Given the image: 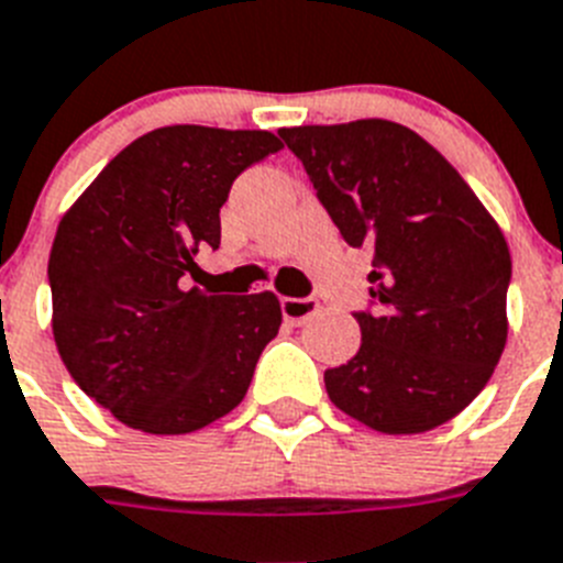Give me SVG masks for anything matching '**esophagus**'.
I'll use <instances>...</instances> for the list:
<instances>
[{
    "instance_id": "34e87169",
    "label": "esophagus",
    "mask_w": 563,
    "mask_h": 563,
    "mask_svg": "<svg viewBox=\"0 0 563 563\" xmlns=\"http://www.w3.org/2000/svg\"><path fill=\"white\" fill-rule=\"evenodd\" d=\"M320 309V303L314 297H283L280 300V311L283 318L289 320L291 325H303L306 320L314 318Z\"/></svg>"
}]
</instances>
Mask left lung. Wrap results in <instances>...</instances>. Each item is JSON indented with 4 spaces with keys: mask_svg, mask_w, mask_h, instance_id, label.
<instances>
[{
    "mask_svg": "<svg viewBox=\"0 0 563 563\" xmlns=\"http://www.w3.org/2000/svg\"><path fill=\"white\" fill-rule=\"evenodd\" d=\"M352 249H372L361 349L325 369L338 409L429 432L478 398L507 343V240L464 177L389 120L280 129Z\"/></svg>",
    "mask_w": 563,
    "mask_h": 563,
    "instance_id": "left-lung-1",
    "label": "left lung"
}]
</instances>
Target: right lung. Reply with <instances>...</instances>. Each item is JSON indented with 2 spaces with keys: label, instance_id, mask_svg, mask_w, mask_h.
<instances>
[{
  "label": "right lung",
  "instance_id": "right-lung-1",
  "mask_svg": "<svg viewBox=\"0 0 563 563\" xmlns=\"http://www.w3.org/2000/svg\"><path fill=\"white\" fill-rule=\"evenodd\" d=\"M268 131L168 125L122 148L56 229L54 340L88 398L151 434H186L245 398L280 329L263 295L186 289L194 254L220 245V209Z\"/></svg>",
  "mask_w": 563,
  "mask_h": 563
}]
</instances>
